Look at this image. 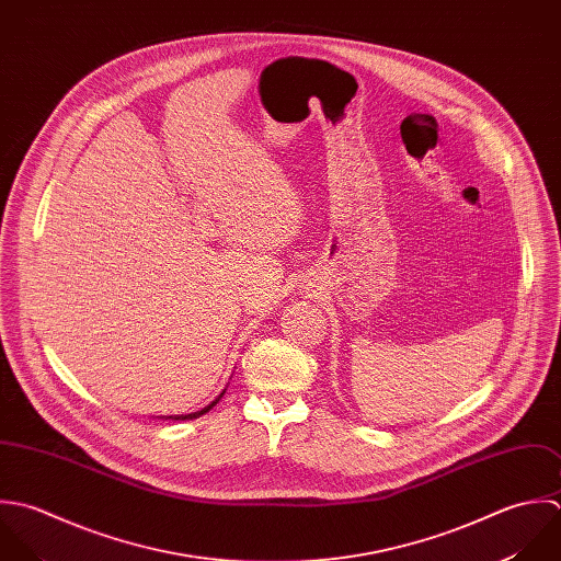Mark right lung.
<instances>
[{
  "mask_svg": "<svg viewBox=\"0 0 561 561\" xmlns=\"http://www.w3.org/2000/svg\"><path fill=\"white\" fill-rule=\"evenodd\" d=\"M224 393H226V389H224V391H221V393H219V396H217V398H215L210 404H206V407H204V409H199V411H193V413H183V415H163V417H165V420H195V417L204 415L206 411H210V409H213V407H215V404L221 400V396H224Z\"/></svg>",
  "mask_w": 561,
  "mask_h": 561,
  "instance_id": "1",
  "label": "right lung"
}]
</instances>
